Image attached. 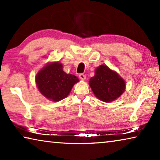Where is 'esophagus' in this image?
<instances>
[{"instance_id": "1", "label": "esophagus", "mask_w": 160, "mask_h": 160, "mask_svg": "<svg viewBox=\"0 0 160 160\" xmlns=\"http://www.w3.org/2000/svg\"><path fill=\"white\" fill-rule=\"evenodd\" d=\"M79 78H80L81 80H85V78H86V76L84 74H82V73H80V75H79Z\"/></svg>"}]
</instances>
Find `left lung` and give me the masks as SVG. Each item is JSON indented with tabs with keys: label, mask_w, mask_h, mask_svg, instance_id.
Masks as SVG:
<instances>
[{
	"label": "left lung",
	"mask_w": 160,
	"mask_h": 160,
	"mask_svg": "<svg viewBox=\"0 0 160 160\" xmlns=\"http://www.w3.org/2000/svg\"><path fill=\"white\" fill-rule=\"evenodd\" d=\"M89 84L94 95L104 102L114 101L126 89L123 78L105 65L97 68L94 76L90 78Z\"/></svg>",
	"instance_id": "1"
}]
</instances>
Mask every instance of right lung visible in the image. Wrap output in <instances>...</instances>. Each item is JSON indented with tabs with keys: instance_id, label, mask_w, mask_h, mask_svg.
<instances>
[{
	"instance_id": "add662e5",
	"label": "right lung",
	"mask_w": 160,
	"mask_h": 160,
	"mask_svg": "<svg viewBox=\"0 0 160 160\" xmlns=\"http://www.w3.org/2000/svg\"><path fill=\"white\" fill-rule=\"evenodd\" d=\"M79 79L63 71V65L53 62L46 65L36 75V84L42 94L53 102L61 101L68 95Z\"/></svg>"
}]
</instances>
